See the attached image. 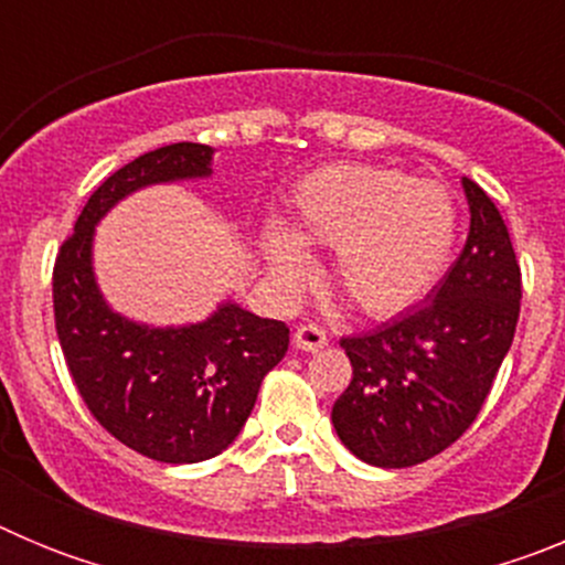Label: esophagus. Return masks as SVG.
<instances>
[{"instance_id": "esophagus-1", "label": "esophagus", "mask_w": 565, "mask_h": 565, "mask_svg": "<svg viewBox=\"0 0 565 565\" xmlns=\"http://www.w3.org/2000/svg\"><path fill=\"white\" fill-rule=\"evenodd\" d=\"M294 344H297L299 351H322L328 344V337L322 328L317 326H299L297 331H294Z\"/></svg>"}]
</instances>
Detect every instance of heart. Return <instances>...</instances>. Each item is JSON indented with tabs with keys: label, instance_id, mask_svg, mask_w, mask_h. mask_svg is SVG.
Segmentation results:
<instances>
[{
	"label": "heart",
	"instance_id": "1",
	"mask_svg": "<svg viewBox=\"0 0 565 565\" xmlns=\"http://www.w3.org/2000/svg\"><path fill=\"white\" fill-rule=\"evenodd\" d=\"M291 228H266L268 266L282 286L311 274L306 246L337 248L339 291L367 317H393L441 277L456 243V209L447 189L402 169L333 163L294 189Z\"/></svg>",
	"mask_w": 565,
	"mask_h": 565
}]
</instances>
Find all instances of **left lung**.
<instances>
[{
	"mask_svg": "<svg viewBox=\"0 0 565 565\" xmlns=\"http://www.w3.org/2000/svg\"><path fill=\"white\" fill-rule=\"evenodd\" d=\"M461 186L467 243L424 306L342 339L353 379L331 422L339 441L373 467H413L458 441L512 348L521 313L515 248L489 194L469 178Z\"/></svg>",
	"mask_w": 565,
	"mask_h": 565,
	"instance_id": "left-lung-1",
	"label": "left lung"
}]
</instances>
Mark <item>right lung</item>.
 <instances>
[{"instance_id":"right-lung-1","label":"right lung","mask_w":565,"mask_h":565,"mask_svg":"<svg viewBox=\"0 0 565 565\" xmlns=\"http://www.w3.org/2000/svg\"><path fill=\"white\" fill-rule=\"evenodd\" d=\"M212 158L206 143H169L109 174L53 268L56 333L84 404L118 441L163 463L221 456L288 351L286 322L234 299L201 322L161 328L118 313L98 288L93 239L107 212L138 189L212 178Z\"/></svg>"}]
</instances>
